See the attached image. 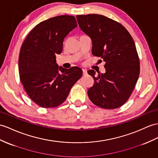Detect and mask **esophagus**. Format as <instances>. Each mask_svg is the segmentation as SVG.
I'll use <instances>...</instances> for the list:
<instances>
[{
  "label": "esophagus",
  "mask_w": 158,
  "mask_h": 158,
  "mask_svg": "<svg viewBox=\"0 0 158 158\" xmlns=\"http://www.w3.org/2000/svg\"><path fill=\"white\" fill-rule=\"evenodd\" d=\"M82 72H83V75L84 76L87 75V70H85V69H82Z\"/></svg>",
  "instance_id": "esophagus-1"
}]
</instances>
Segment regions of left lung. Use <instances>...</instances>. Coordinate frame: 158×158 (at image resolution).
Masks as SVG:
<instances>
[{
    "instance_id": "1",
    "label": "left lung",
    "mask_w": 158,
    "mask_h": 158,
    "mask_svg": "<svg viewBox=\"0 0 158 158\" xmlns=\"http://www.w3.org/2000/svg\"><path fill=\"white\" fill-rule=\"evenodd\" d=\"M80 28L92 40V53L105 62L106 72L94 78L88 90L90 100L103 109L122 106L131 94L139 76L140 66L134 41L123 26L101 15H77Z\"/></svg>"
}]
</instances>
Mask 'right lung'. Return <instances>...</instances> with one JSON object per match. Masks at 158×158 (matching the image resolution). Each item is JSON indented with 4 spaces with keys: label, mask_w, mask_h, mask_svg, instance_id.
I'll list each match as a JSON object with an SVG mask.
<instances>
[{
    "label": "right lung",
    "mask_w": 158,
    "mask_h": 158,
    "mask_svg": "<svg viewBox=\"0 0 158 158\" xmlns=\"http://www.w3.org/2000/svg\"><path fill=\"white\" fill-rule=\"evenodd\" d=\"M77 27L74 16L60 15L41 22L22 44L19 57L21 82L29 98L44 108L62 104L81 78V68L58 66L56 55L62 52L64 38Z\"/></svg>",
    "instance_id": "add662e5"
}]
</instances>
